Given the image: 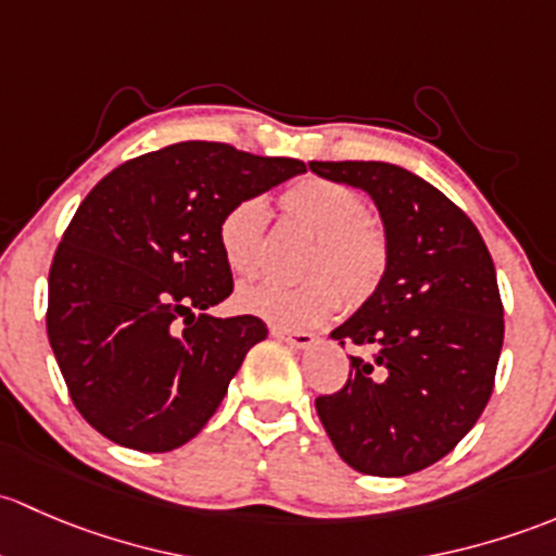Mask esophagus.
<instances>
[{
    "instance_id": "obj_1",
    "label": "esophagus",
    "mask_w": 556,
    "mask_h": 556,
    "mask_svg": "<svg viewBox=\"0 0 556 556\" xmlns=\"http://www.w3.org/2000/svg\"><path fill=\"white\" fill-rule=\"evenodd\" d=\"M270 334L276 340H283L289 348H296V351H305V348L316 345V334H311V331H289L280 329V326H273Z\"/></svg>"
}]
</instances>
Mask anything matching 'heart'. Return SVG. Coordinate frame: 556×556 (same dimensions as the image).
I'll list each match as a JSON object with an SVG mask.
<instances>
[{
  "instance_id": "1",
  "label": "heart",
  "mask_w": 556,
  "mask_h": 556,
  "mask_svg": "<svg viewBox=\"0 0 556 556\" xmlns=\"http://www.w3.org/2000/svg\"><path fill=\"white\" fill-rule=\"evenodd\" d=\"M280 205L291 225L316 236L305 262L307 280L283 286L276 280L240 286L236 305L280 329H311L342 311L362 305L380 289L391 262L388 236L366 214V203L353 187L324 176L294 181ZM267 208L260 198L232 203L222 214L216 240L227 267L238 276H254L265 256Z\"/></svg>"
}]
</instances>
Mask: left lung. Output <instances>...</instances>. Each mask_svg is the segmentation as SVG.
<instances>
[{
	"label": "left lung",
	"mask_w": 556,
	"mask_h": 556,
	"mask_svg": "<svg viewBox=\"0 0 556 556\" xmlns=\"http://www.w3.org/2000/svg\"><path fill=\"white\" fill-rule=\"evenodd\" d=\"M313 174L375 200L391 262L380 289L331 331L348 382L316 399L342 460L369 477H406L442 460L490 402L503 348L495 265L473 222L437 187L377 160L311 163Z\"/></svg>",
	"instance_id": "left-lung-1"
}]
</instances>
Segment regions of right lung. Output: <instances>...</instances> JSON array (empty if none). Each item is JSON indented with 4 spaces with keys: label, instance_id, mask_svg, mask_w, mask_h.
<instances>
[{
    "label": "right lung",
    "instance_id": "obj_1",
    "mask_svg": "<svg viewBox=\"0 0 556 556\" xmlns=\"http://www.w3.org/2000/svg\"><path fill=\"white\" fill-rule=\"evenodd\" d=\"M296 174L302 160L181 141L117 165L79 203L50 265L48 337L101 437L170 452L203 431L267 337L256 316L205 313L232 294L216 227Z\"/></svg>",
    "mask_w": 556,
    "mask_h": 556
}]
</instances>
